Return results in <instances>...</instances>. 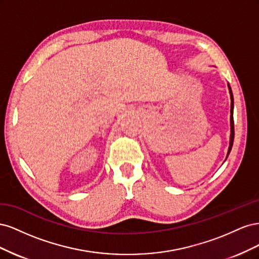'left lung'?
Segmentation results:
<instances>
[{
  "label": "left lung",
  "instance_id": "1",
  "mask_svg": "<svg viewBox=\"0 0 259 259\" xmlns=\"http://www.w3.org/2000/svg\"><path fill=\"white\" fill-rule=\"evenodd\" d=\"M228 89H229V93H230V99H231V109H230V130H231V134H230V142H229V148H228V153H227V158L231 151V148L233 145V139H234V122H233V95H232V91L230 85L228 84Z\"/></svg>",
  "mask_w": 259,
  "mask_h": 259
}]
</instances>
